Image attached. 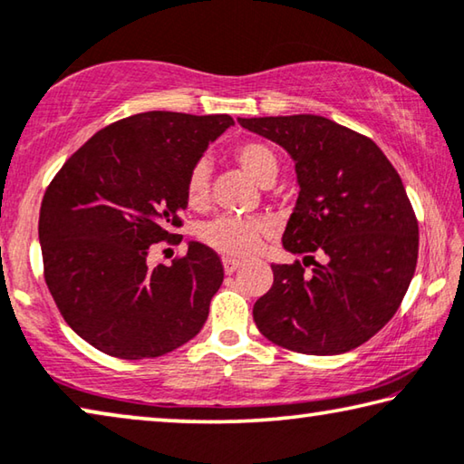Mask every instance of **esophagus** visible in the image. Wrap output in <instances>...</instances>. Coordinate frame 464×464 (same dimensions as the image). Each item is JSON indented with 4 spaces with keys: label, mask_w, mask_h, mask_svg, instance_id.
<instances>
[{
    "label": "esophagus",
    "mask_w": 464,
    "mask_h": 464,
    "mask_svg": "<svg viewBox=\"0 0 464 464\" xmlns=\"http://www.w3.org/2000/svg\"><path fill=\"white\" fill-rule=\"evenodd\" d=\"M223 266H225L227 275H233V272L241 266V262L235 260V258H223Z\"/></svg>",
    "instance_id": "34e87169"
}]
</instances>
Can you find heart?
I'll return each instance as SVG.
<instances>
[{
  "instance_id": "heart-1",
  "label": "heart",
  "mask_w": 464,
  "mask_h": 464,
  "mask_svg": "<svg viewBox=\"0 0 464 464\" xmlns=\"http://www.w3.org/2000/svg\"><path fill=\"white\" fill-rule=\"evenodd\" d=\"M237 165L260 186L272 183L278 173V159L270 146L262 142H244L233 152ZM210 171L206 163H196L186 179V198L189 206H200L208 196ZM268 231V223L262 218L217 217L202 227V239L212 249L227 256L254 254L260 246L262 235Z\"/></svg>"
}]
</instances>
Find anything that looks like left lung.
I'll use <instances>...</instances> for the list:
<instances>
[{"label": "left lung", "instance_id": "1", "mask_svg": "<svg viewBox=\"0 0 464 464\" xmlns=\"http://www.w3.org/2000/svg\"><path fill=\"white\" fill-rule=\"evenodd\" d=\"M237 121L283 146L299 183L283 247L304 254V264H272L275 283L254 304L256 326L305 355L359 347L388 324L415 275L419 225L401 175L376 142L326 117Z\"/></svg>", "mask_w": 464, "mask_h": 464}]
</instances>
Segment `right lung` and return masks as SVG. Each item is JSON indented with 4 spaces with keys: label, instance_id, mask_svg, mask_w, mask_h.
<instances>
[{
    "label": "right lung",
    "instance_id": "1",
    "mask_svg": "<svg viewBox=\"0 0 464 464\" xmlns=\"http://www.w3.org/2000/svg\"><path fill=\"white\" fill-rule=\"evenodd\" d=\"M231 115L149 111L115 121L65 160L41 202L45 283L70 328L120 359L160 357L194 338L223 264L189 241L171 266L149 249L181 241L186 179Z\"/></svg>",
    "mask_w": 464,
    "mask_h": 464
}]
</instances>
